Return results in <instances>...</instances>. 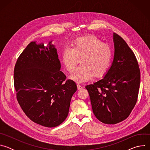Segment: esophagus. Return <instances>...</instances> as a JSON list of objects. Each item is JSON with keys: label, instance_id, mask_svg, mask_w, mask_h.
<instances>
[{"label": "esophagus", "instance_id": "esophagus-1", "mask_svg": "<svg viewBox=\"0 0 150 150\" xmlns=\"http://www.w3.org/2000/svg\"><path fill=\"white\" fill-rule=\"evenodd\" d=\"M77 87H78V90H81V89H82V88H83L79 83H78V84H77Z\"/></svg>", "mask_w": 150, "mask_h": 150}]
</instances>
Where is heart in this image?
<instances>
[{"label":"heart","instance_id":"1","mask_svg":"<svg viewBox=\"0 0 150 150\" xmlns=\"http://www.w3.org/2000/svg\"><path fill=\"white\" fill-rule=\"evenodd\" d=\"M111 47L94 35L76 38L71 48L67 47L62 52V62L67 70L72 72L81 59V65L71 75L76 82L88 81L93 76H103L109 69L112 60Z\"/></svg>","mask_w":150,"mask_h":150}]
</instances>
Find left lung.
Masks as SVG:
<instances>
[{"instance_id": "8db88e82", "label": "left lung", "mask_w": 150, "mask_h": 150, "mask_svg": "<svg viewBox=\"0 0 150 150\" xmlns=\"http://www.w3.org/2000/svg\"><path fill=\"white\" fill-rule=\"evenodd\" d=\"M112 65L101 79L87 85L92 109L101 122L113 125L126 119L136 104L141 74L137 59L126 41L113 33Z\"/></svg>"}]
</instances>
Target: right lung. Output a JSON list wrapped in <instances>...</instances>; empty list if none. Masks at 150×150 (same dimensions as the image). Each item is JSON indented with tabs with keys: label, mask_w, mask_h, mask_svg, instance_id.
<instances>
[{
	"label": "right lung",
	"mask_w": 150,
	"mask_h": 150,
	"mask_svg": "<svg viewBox=\"0 0 150 150\" xmlns=\"http://www.w3.org/2000/svg\"><path fill=\"white\" fill-rule=\"evenodd\" d=\"M57 50L32 41L16 62L14 87L21 109L33 122L47 127L60 125L68 115L76 83L65 81Z\"/></svg>",
	"instance_id": "1"
}]
</instances>
